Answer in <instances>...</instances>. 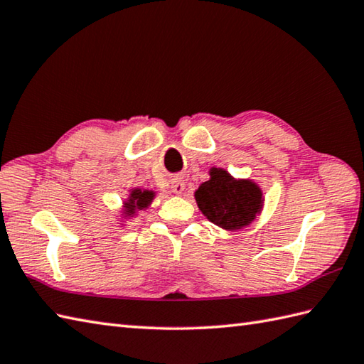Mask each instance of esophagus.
I'll use <instances>...</instances> for the list:
<instances>
[{
	"label": "esophagus",
	"instance_id": "34e87169",
	"mask_svg": "<svg viewBox=\"0 0 364 364\" xmlns=\"http://www.w3.org/2000/svg\"><path fill=\"white\" fill-rule=\"evenodd\" d=\"M171 189L176 196H181L184 191V180L180 178V176H175V178L171 181Z\"/></svg>",
	"mask_w": 364,
	"mask_h": 364
}]
</instances>
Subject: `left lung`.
<instances>
[{
  "mask_svg": "<svg viewBox=\"0 0 364 364\" xmlns=\"http://www.w3.org/2000/svg\"><path fill=\"white\" fill-rule=\"evenodd\" d=\"M197 206L210 223L225 231H239L262 214L265 197L250 178H235L223 167H210L209 180L193 192Z\"/></svg>",
  "mask_w": 364,
  "mask_h": 364,
  "instance_id": "left-lung-1",
  "label": "left lung"
}]
</instances>
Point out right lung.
<instances>
[{
    "instance_id": "right-lung-1",
    "label": "right lung",
    "mask_w": 364,
    "mask_h": 364,
    "mask_svg": "<svg viewBox=\"0 0 364 364\" xmlns=\"http://www.w3.org/2000/svg\"><path fill=\"white\" fill-rule=\"evenodd\" d=\"M155 197H156V192L151 189L132 188L129 193H127V198L122 200L121 210L117 213L119 214L117 222H119L121 226H125L127 222L134 220L139 213H144V210H147L151 206Z\"/></svg>"
}]
</instances>
